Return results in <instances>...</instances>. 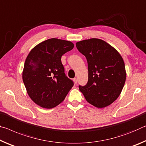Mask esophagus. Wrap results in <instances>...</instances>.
I'll return each instance as SVG.
<instances>
[{"instance_id":"obj_1","label":"esophagus","mask_w":146,"mask_h":146,"mask_svg":"<svg viewBox=\"0 0 146 146\" xmlns=\"http://www.w3.org/2000/svg\"><path fill=\"white\" fill-rule=\"evenodd\" d=\"M73 81H74V84H77L78 83V79L76 78H74L73 79Z\"/></svg>"}]
</instances>
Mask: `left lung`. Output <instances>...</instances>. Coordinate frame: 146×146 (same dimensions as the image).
I'll return each mask as SVG.
<instances>
[{
	"mask_svg": "<svg viewBox=\"0 0 146 146\" xmlns=\"http://www.w3.org/2000/svg\"><path fill=\"white\" fill-rule=\"evenodd\" d=\"M76 45L87 58L89 70L87 84L79 86V89L94 107L109 106L118 98L125 82L122 57L111 45L97 38L80 40Z\"/></svg>",
	"mask_w": 146,
	"mask_h": 146,
	"instance_id": "left-lung-1",
	"label": "left lung"
}]
</instances>
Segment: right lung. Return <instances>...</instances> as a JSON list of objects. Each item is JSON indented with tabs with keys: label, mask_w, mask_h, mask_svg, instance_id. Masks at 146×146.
I'll list each match as a JSON object with an SVG mask.
<instances>
[{
	"label": "right lung",
	"mask_w": 146,
	"mask_h": 146,
	"mask_svg": "<svg viewBox=\"0 0 146 146\" xmlns=\"http://www.w3.org/2000/svg\"><path fill=\"white\" fill-rule=\"evenodd\" d=\"M74 46L71 41L52 38L33 47L26 57L24 84L31 100L42 108L58 106L73 87V82L64 72L61 59Z\"/></svg>",
	"instance_id": "right-lung-1"
}]
</instances>
